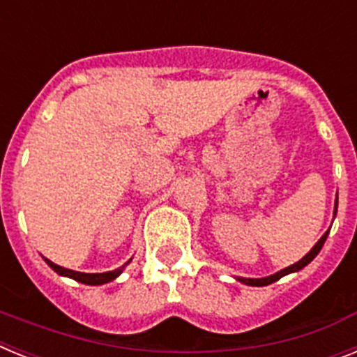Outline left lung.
<instances>
[{"instance_id":"obj_1","label":"left lung","mask_w":357,"mask_h":357,"mask_svg":"<svg viewBox=\"0 0 357 357\" xmlns=\"http://www.w3.org/2000/svg\"><path fill=\"white\" fill-rule=\"evenodd\" d=\"M336 211H338V197H336V206H334V214H336ZM327 236H329V230H327L326 234L321 236L320 239H318V243L314 245L311 250L307 252V254L302 257L301 261H296L295 264H291V266L284 268V270H280V272L273 273V275H268V277H263V279H247V277H238L239 282H243V284H247V286H268V284H272V282H275V280H279L280 277H284L288 275V273H293V272H298V270H302L304 266H307L311 261L314 259L318 255V252L321 250V247H324V243H326Z\"/></svg>"}]
</instances>
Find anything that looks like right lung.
Masks as SVG:
<instances>
[{"mask_svg": "<svg viewBox=\"0 0 357 357\" xmlns=\"http://www.w3.org/2000/svg\"><path fill=\"white\" fill-rule=\"evenodd\" d=\"M44 261L48 263V266L52 268V270H55L59 275H64V277H69V279H75L77 282H82V284H89V286H100V284H107V282H110V280H114L116 277L119 275V273L125 270V266H127L130 261H127V263L123 264V266L116 268V270H112V272H103V273H82V272H75V270H69V268H64V266H59V264L52 263L50 259H46L44 257Z\"/></svg>", "mask_w": 357, "mask_h": 357, "instance_id": "1", "label": "right lung"}]
</instances>
